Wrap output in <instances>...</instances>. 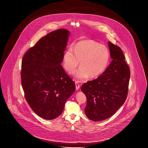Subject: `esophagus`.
<instances>
[{
    "label": "esophagus",
    "instance_id": "esophagus-1",
    "mask_svg": "<svg viewBox=\"0 0 148 148\" xmlns=\"http://www.w3.org/2000/svg\"><path fill=\"white\" fill-rule=\"evenodd\" d=\"M75 86H76V90H79L80 88V86L79 85L78 81H75Z\"/></svg>",
    "mask_w": 148,
    "mask_h": 148
}]
</instances>
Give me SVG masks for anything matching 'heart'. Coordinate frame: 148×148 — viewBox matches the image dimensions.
I'll return each mask as SVG.
<instances>
[{
  "label": "heart",
  "mask_w": 148,
  "mask_h": 148,
  "mask_svg": "<svg viewBox=\"0 0 148 148\" xmlns=\"http://www.w3.org/2000/svg\"><path fill=\"white\" fill-rule=\"evenodd\" d=\"M110 53L103 45L92 40H82L69 47L63 55V66L67 72L72 74L76 70L79 61L80 67L74 74L77 79L84 80L97 77L108 66Z\"/></svg>",
  "instance_id": "b5f03b06"
}]
</instances>
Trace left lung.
Wrapping results in <instances>:
<instances>
[{
    "instance_id": "8db88e82",
    "label": "left lung",
    "mask_w": 148,
    "mask_h": 148,
    "mask_svg": "<svg viewBox=\"0 0 148 148\" xmlns=\"http://www.w3.org/2000/svg\"><path fill=\"white\" fill-rule=\"evenodd\" d=\"M112 61L100 76L81 86L87 98L86 115L94 121L112 116L125 101L130 80V68L122 50L108 42Z\"/></svg>"
}]
</instances>
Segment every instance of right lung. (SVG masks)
<instances>
[{
    "mask_svg": "<svg viewBox=\"0 0 148 148\" xmlns=\"http://www.w3.org/2000/svg\"><path fill=\"white\" fill-rule=\"evenodd\" d=\"M69 32L60 29L42 37L23 58L21 81L25 98L38 116L51 120L63 112L75 85L61 63Z\"/></svg>",
    "mask_w": 148,
    "mask_h": 148,
    "instance_id": "right-lung-1",
    "label": "right lung"
}]
</instances>
